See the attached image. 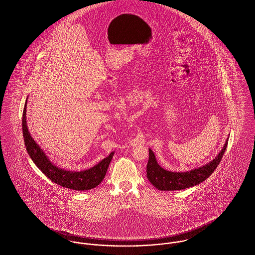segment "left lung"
<instances>
[{"instance_id":"left-lung-1","label":"left lung","mask_w":255,"mask_h":255,"mask_svg":"<svg viewBox=\"0 0 255 255\" xmlns=\"http://www.w3.org/2000/svg\"><path fill=\"white\" fill-rule=\"evenodd\" d=\"M229 138L219 155L210 163L187 172H172L163 169L157 162L154 152L149 149L147 178L160 191H179L197 186L206 181L219 166L228 147Z\"/></svg>"}]
</instances>
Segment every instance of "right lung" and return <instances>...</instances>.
<instances>
[{
    "label": "right lung",
    "mask_w": 255,
    "mask_h": 255,
    "mask_svg": "<svg viewBox=\"0 0 255 255\" xmlns=\"http://www.w3.org/2000/svg\"><path fill=\"white\" fill-rule=\"evenodd\" d=\"M26 104L27 99L25 100L22 112V135L27 154L33 161L34 165L49 180H51V182L61 187L75 191H87L97 187L103 181L106 175L114 152H111L108 157L104 158L94 167L80 172L67 171L55 166L50 162L43 150L33 140L28 131L26 124Z\"/></svg>",
    "instance_id": "add662e5"
}]
</instances>
